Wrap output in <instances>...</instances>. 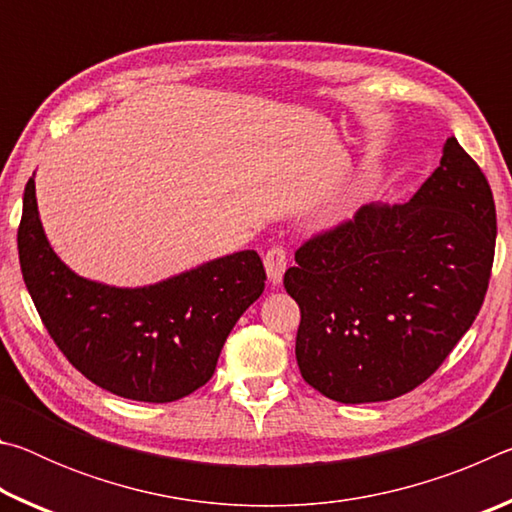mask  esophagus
<instances>
[{"mask_svg":"<svg viewBox=\"0 0 512 512\" xmlns=\"http://www.w3.org/2000/svg\"><path fill=\"white\" fill-rule=\"evenodd\" d=\"M264 266H266L268 280H271L273 284H280L282 277H284V271H287V266H289L287 250H284L282 246L268 248L266 255H264Z\"/></svg>","mask_w":512,"mask_h":512,"instance_id":"34e87169","label":"esophagus"}]
</instances>
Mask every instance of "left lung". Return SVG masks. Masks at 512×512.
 I'll return each mask as SVG.
<instances>
[{
  "label": "left lung",
  "mask_w": 512,
  "mask_h": 512,
  "mask_svg": "<svg viewBox=\"0 0 512 512\" xmlns=\"http://www.w3.org/2000/svg\"><path fill=\"white\" fill-rule=\"evenodd\" d=\"M495 198L449 137L404 205L370 203L296 250L302 379L334 402H386L440 368L472 327L495 259Z\"/></svg>",
  "instance_id": "left-lung-1"
}]
</instances>
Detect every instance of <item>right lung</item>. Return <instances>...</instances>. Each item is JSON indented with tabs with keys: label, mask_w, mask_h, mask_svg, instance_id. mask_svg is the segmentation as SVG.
Segmentation results:
<instances>
[{
	"label": "right lung",
	"mask_w": 512,
	"mask_h": 512,
	"mask_svg": "<svg viewBox=\"0 0 512 512\" xmlns=\"http://www.w3.org/2000/svg\"><path fill=\"white\" fill-rule=\"evenodd\" d=\"M17 253L33 305L67 361L135 402H176L207 384L230 329L266 282L255 250L140 289L85 280L49 246L33 178L24 187Z\"/></svg>",
	"instance_id": "obj_1"
}]
</instances>
